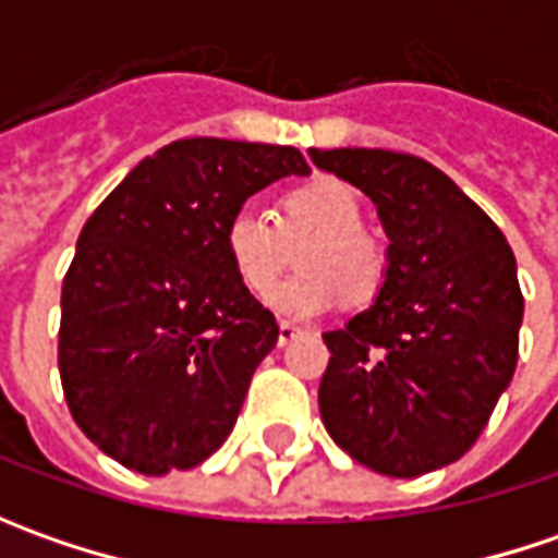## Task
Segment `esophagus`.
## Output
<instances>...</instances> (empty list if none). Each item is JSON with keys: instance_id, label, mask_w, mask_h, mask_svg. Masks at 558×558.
Here are the masks:
<instances>
[{"instance_id": "1", "label": "esophagus", "mask_w": 558, "mask_h": 558, "mask_svg": "<svg viewBox=\"0 0 558 558\" xmlns=\"http://www.w3.org/2000/svg\"><path fill=\"white\" fill-rule=\"evenodd\" d=\"M298 326H291V323H279V348H286L291 338H298Z\"/></svg>"}]
</instances>
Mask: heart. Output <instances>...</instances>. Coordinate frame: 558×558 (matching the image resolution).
Segmentation results:
<instances>
[{
    "mask_svg": "<svg viewBox=\"0 0 558 558\" xmlns=\"http://www.w3.org/2000/svg\"><path fill=\"white\" fill-rule=\"evenodd\" d=\"M356 192L341 180L319 177L294 185L279 202V220L264 210L242 207L229 217L223 247L235 276L251 294L264 291L289 267L291 247L301 276L269 291L267 307L289 323H307L329 313L344 294L351 304H366L385 282V251L363 229Z\"/></svg>",
    "mask_w": 558,
    "mask_h": 558,
    "instance_id": "obj_1",
    "label": "heart"
}]
</instances>
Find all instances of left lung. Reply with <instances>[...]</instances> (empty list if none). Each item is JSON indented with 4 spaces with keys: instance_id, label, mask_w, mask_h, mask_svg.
<instances>
[{
    "instance_id": "8db88e82",
    "label": "left lung",
    "mask_w": 558,
    "mask_h": 558,
    "mask_svg": "<svg viewBox=\"0 0 558 558\" xmlns=\"http://www.w3.org/2000/svg\"><path fill=\"white\" fill-rule=\"evenodd\" d=\"M388 235L373 307L323 335L319 413L356 462L416 478L478 440L519 360L522 289L497 223L435 163L385 148H311Z\"/></svg>"
}]
</instances>
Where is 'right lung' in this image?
I'll list each match as a JSON object with an SVG mask.
<instances>
[{"instance_id":"1","label":"right lung","mask_w":558,"mask_h":558,"mask_svg":"<svg viewBox=\"0 0 558 558\" xmlns=\"http://www.w3.org/2000/svg\"><path fill=\"white\" fill-rule=\"evenodd\" d=\"M311 167L291 145L170 142L98 204L61 286L58 369L83 435L142 475L192 469L229 438L276 316L229 264L242 204Z\"/></svg>"}]
</instances>
